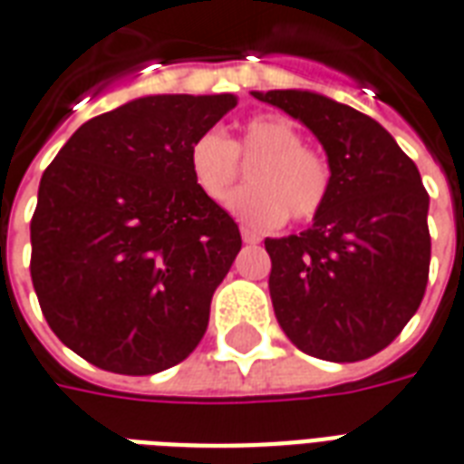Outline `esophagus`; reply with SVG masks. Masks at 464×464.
<instances>
[{
	"instance_id": "obj_1",
	"label": "esophagus",
	"mask_w": 464,
	"mask_h": 464,
	"mask_svg": "<svg viewBox=\"0 0 464 464\" xmlns=\"http://www.w3.org/2000/svg\"><path fill=\"white\" fill-rule=\"evenodd\" d=\"M241 238L243 243H261V236H258V233H253L251 228H241Z\"/></svg>"
}]
</instances>
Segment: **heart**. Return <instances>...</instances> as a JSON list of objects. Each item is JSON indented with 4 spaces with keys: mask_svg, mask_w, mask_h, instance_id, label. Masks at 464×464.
Segmentation results:
<instances>
[{
    "mask_svg": "<svg viewBox=\"0 0 464 464\" xmlns=\"http://www.w3.org/2000/svg\"><path fill=\"white\" fill-rule=\"evenodd\" d=\"M255 161L251 188L233 193L228 211L251 228H276L288 213L293 221H311L331 191V163L321 151L303 146V133L285 116H253L233 143L218 129L198 133L188 146L193 186L213 203H221L241 176V163Z\"/></svg>",
    "mask_w": 464,
    "mask_h": 464,
    "instance_id": "heart-1",
    "label": "heart"
}]
</instances>
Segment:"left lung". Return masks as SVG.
I'll return each mask as SVG.
<instances>
[{
	"mask_svg": "<svg viewBox=\"0 0 464 464\" xmlns=\"http://www.w3.org/2000/svg\"><path fill=\"white\" fill-rule=\"evenodd\" d=\"M311 129L331 163L313 226L266 238L283 333L313 358L355 362L395 341L425 295L430 196L375 119L303 89L253 92Z\"/></svg>",
	"mask_w": 464,
	"mask_h": 464,
	"instance_id": "obj_1",
	"label": "left lung"
}]
</instances>
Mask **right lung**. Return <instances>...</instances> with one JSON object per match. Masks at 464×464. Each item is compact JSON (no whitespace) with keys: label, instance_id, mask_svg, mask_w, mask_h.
Wrapping results in <instances>:
<instances>
[{"label":"right lung","instance_id":"add662e5","mask_svg":"<svg viewBox=\"0 0 464 464\" xmlns=\"http://www.w3.org/2000/svg\"><path fill=\"white\" fill-rule=\"evenodd\" d=\"M233 106L133 99L82 123L42 176L32 283L56 338L96 368L153 375L201 343L241 233L193 186L188 146Z\"/></svg>","mask_w":464,"mask_h":464}]
</instances>
